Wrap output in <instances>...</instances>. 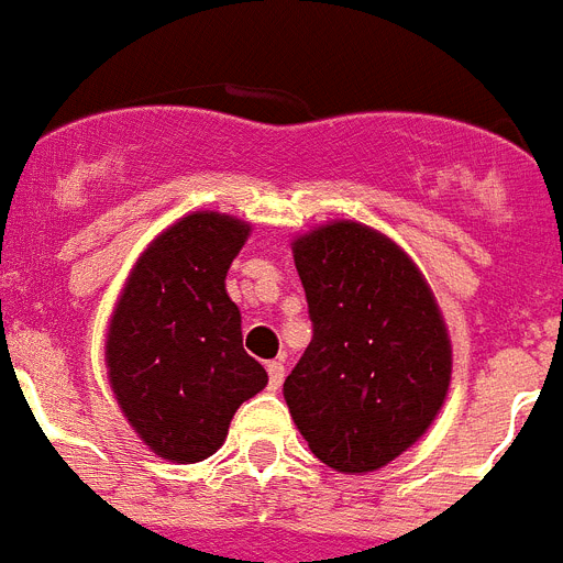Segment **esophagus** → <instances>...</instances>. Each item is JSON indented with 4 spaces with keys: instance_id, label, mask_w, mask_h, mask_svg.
<instances>
[{
    "instance_id": "34e87169",
    "label": "esophagus",
    "mask_w": 563,
    "mask_h": 563,
    "mask_svg": "<svg viewBox=\"0 0 563 563\" xmlns=\"http://www.w3.org/2000/svg\"><path fill=\"white\" fill-rule=\"evenodd\" d=\"M266 372H268V389H272V391L280 389L283 377H286V366H283L280 361H268Z\"/></svg>"
}]
</instances>
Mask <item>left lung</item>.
Segmentation results:
<instances>
[{
    "label": "left lung",
    "mask_w": 563,
    "mask_h": 563,
    "mask_svg": "<svg viewBox=\"0 0 563 563\" xmlns=\"http://www.w3.org/2000/svg\"><path fill=\"white\" fill-rule=\"evenodd\" d=\"M311 343L283 384L309 450L372 472L409 450L443 406L452 349L415 263L384 234L332 223L295 240Z\"/></svg>",
    "instance_id": "1"
}]
</instances>
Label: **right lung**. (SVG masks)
<instances>
[{
    "instance_id": "obj_1",
    "label": "right lung",
    "mask_w": 563,
    "mask_h": 563,
    "mask_svg": "<svg viewBox=\"0 0 563 563\" xmlns=\"http://www.w3.org/2000/svg\"><path fill=\"white\" fill-rule=\"evenodd\" d=\"M249 225L197 211L136 260L106 343L117 404L159 457L197 464L223 446L243 400L268 384L243 349L225 274Z\"/></svg>"
}]
</instances>
